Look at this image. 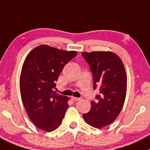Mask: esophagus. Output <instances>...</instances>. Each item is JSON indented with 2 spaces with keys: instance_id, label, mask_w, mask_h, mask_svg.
<instances>
[{
  "instance_id": "1",
  "label": "esophagus",
  "mask_w": 150,
  "mask_h": 150,
  "mask_svg": "<svg viewBox=\"0 0 150 150\" xmlns=\"http://www.w3.org/2000/svg\"><path fill=\"white\" fill-rule=\"evenodd\" d=\"M71 99H72V100H73V101H78V100H81V98H78V97H71Z\"/></svg>"
}]
</instances>
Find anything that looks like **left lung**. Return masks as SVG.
I'll return each mask as SVG.
<instances>
[{
    "label": "left lung",
    "mask_w": 150,
    "mask_h": 150,
    "mask_svg": "<svg viewBox=\"0 0 150 150\" xmlns=\"http://www.w3.org/2000/svg\"><path fill=\"white\" fill-rule=\"evenodd\" d=\"M94 80V89L99 88L97 100L91 103V110L83 114L84 120L96 128L114 122L124 105L127 93V74L120 56L110 51L83 52Z\"/></svg>",
    "instance_id": "obj_1"
}]
</instances>
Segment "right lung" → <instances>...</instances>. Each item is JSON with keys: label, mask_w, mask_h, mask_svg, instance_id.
<instances>
[{"label": "right lung", "mask_w": 150, "mask_h": 150, "mask_svg": "<svg viewBox=\"0 0 150 150\" xmlns=\"http://www.w3.org/2000/svg\"><path fill=\"white\" fill-rule=\"evenodd\" d=\"M77 53L42 45L25 59L20 78L22 101L30 120L40 130L51 132L62 124L69 98L53 91L55 81Z\"/></svg>", "instance_id": "1"}]
</instances>
